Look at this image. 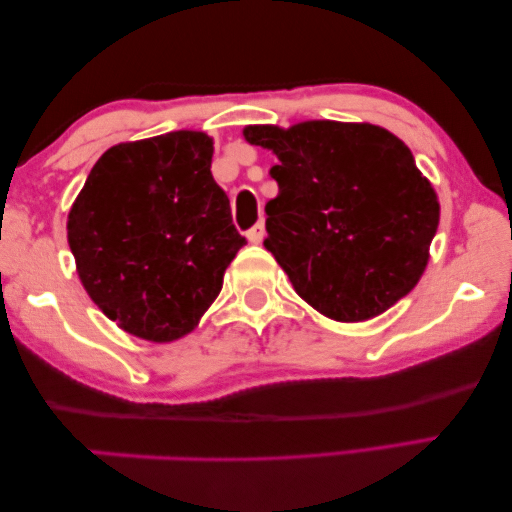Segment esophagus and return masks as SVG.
I'll use <instances>...</instances> for the list:
<instances>
[{"mask_svg":"<svg viewBox=\"0 0 512 512\" xmlns=\"http://www.w3.org/2000/svg\"><path fill=\"white\" fill-rule=\"evenodd\" d=\"M265 238V222H258L251 226V229L247 231V240L251 242V245H261Z\"/></svg>","mask_w":512,"mask_h":512,"instance_id":"34e87169","label":"esophagus"}]
</instances>
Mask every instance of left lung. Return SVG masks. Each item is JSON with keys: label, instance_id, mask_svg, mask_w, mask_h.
<instances>
[{"label": "left lung", "instance_id": "obj_1", "mask_svg": "<svg viewBox=\"0 0 512 512\" xmlns=\"http://www.w3.org/2000/svg\"><path fill=\"white\" fill-rule=\"evenodd\" d=\"M242 136L279 158L265 249L306 304L335 322H365L417 286L440 201L404 140L335 120L249 124Z\"/></svg>", "mask_w": 512, "mask_h": 512}]
</instances>
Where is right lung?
I'll return each mask as SVG.
<instances>
[{"mask_svg": "<svg viewBox=\"0 0 512 512\" xmlns=\"http://www.w3.org/2000/svg\"><path fill=\"white\" fill-rule=\"evenodd\" d=\"M211 163L213 138L204 131L120 142L92 167L67 213L81 286L136 338L188 335L247 245Z\"/></svg>", "mask_w": 512, "mask_h": 512, "instance_id": "1", "label": "right lung"}]
</instances>
